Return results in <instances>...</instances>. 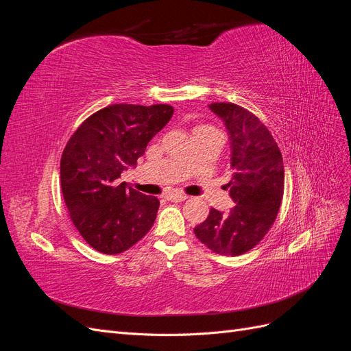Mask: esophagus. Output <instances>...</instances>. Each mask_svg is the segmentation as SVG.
<instances>
[{
    "label": "esophagus",
    "mask_w": 351,
    "mask_h": 351,
    "mask_svg": "<svg viewBox=\"0 0 351 351\" xmlns=\"http://www.w3.org/2000/svg\"><path fill=\"white\" fill-rule=\"evenodd\" d=\"M189 196L184 195V193H177V192H173V193H168L167 195V199L171 200V202H183L186 200Z\"/></svg>",
    "instance_id": "1"
}]
</instances>
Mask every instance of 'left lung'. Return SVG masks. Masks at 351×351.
<instances>
[{
  "label": "left lung",
  "mask_w": 351,
  "mask_h": 351,
  "mask_svg": "<svg viewBox=\"0 0 351 351\" xmlns=\"http://www.w3.org/2000/svg\"><path fill=\"white\" fill-rule=\"evenodd\" d=\"M209 110L228 132L232 174L226 189L236 206L228 212L212 208L195 234L212 252L239 256L256 246L277 218L284 193L282 155L256 115L230 102L210 104Z\"/></svg>",
  "instance_id": "obj_1"
}]
</instances>
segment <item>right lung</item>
<instances>
[{
	"label": "right lung",
	"mask_w": 351,
	"mask_h": 351,
	"mask_svg": "<svg viewBox=\"0 0 351 351\" xmlns=\"http://www.w3.org/2000/svg\"><path fill=\"white\" fill-rule=\"evenodd\" d=\"M174 108L115 104L84 120L60 162L61 190L70 218L89 246L105 254L130 249L154 226L159 200L120 183L136 167Z\"/></svg>",
	"instance_id": "1"
}]
</instances>
